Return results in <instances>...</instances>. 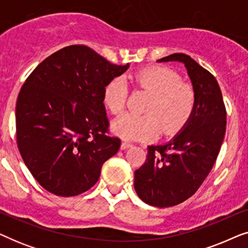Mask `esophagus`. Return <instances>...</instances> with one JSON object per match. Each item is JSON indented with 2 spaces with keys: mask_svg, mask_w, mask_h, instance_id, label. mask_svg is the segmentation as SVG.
Instances as JSON below:
<instances>
[{
  "mask_svg": "<svg viewBox=\"0 0 248 248\" xmlns=\"http://www.w3.org/2000/svg\"><path fill=\"white\" fill-rule=\"evenodd\" d=\"M131 143H128V142H126V141H123L122 142V144H121V149L122 150H125V149H127V148H130L131 147Z\"/></svg>",
  "mask_w": 248,
  "mask_h": 248,
  "instance_id": "1",
  "label": "esophagus"
}]
</instances>
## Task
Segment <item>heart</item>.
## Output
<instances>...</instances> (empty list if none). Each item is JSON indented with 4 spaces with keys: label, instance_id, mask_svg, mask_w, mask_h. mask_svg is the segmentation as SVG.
Masks as SVG:
<instances>
[{
    "label": "heart",
    "instance_id": "heart-1",
    "mask_svg": "<svg viewBox=\"0 0 248 248\" xmlns=\"http://www.w3.org/2000/svg\"><path fill=\"white\" fill-rule=\"evenodd\" d=\"M135 87L151 93L144 111L125 113L111 123V130L124 140H148L159 133L169 135L181 130L192 117L196 107V91L191 83L182 81L170 67L154 65L132 74ZM127 86L122 78H114L103 91V103L110 113L118 114L127 100Z\"/></svg>",
    "mask_w": 248,
    "mask_h": 248
}]
</instances>
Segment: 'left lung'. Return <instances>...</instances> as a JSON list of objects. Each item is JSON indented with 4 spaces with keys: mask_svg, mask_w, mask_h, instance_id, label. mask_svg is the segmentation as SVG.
I'll return each mask as SVG.
<instances>
[{
    "mask_svg": "<svg viewBox=\"0 0 248 248\" xmlns=\"http://www.w3.org/2000/svg\"><path fill=\"white\" fill-rule=\"evenodd\" d=\"M157 62H181L196 91V107L181 131L165 144L149 145L147 160L134 172L142 201L168 208L198 191L218 157L226 133V108L218 81L191 56L175 53Z\"/></svg>",
    "mask_w": 248,
    "mask_h": 248,
    "instance_id": "left-lung-1",
    "label": "left lung"
}]
</instances>
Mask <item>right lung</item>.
<instances>
[{
  "mask_svg": "<svg viewBox=\"0 0 248 248\" xmlns=\"http://www.w3.org/2000/svg\"><path fill=\"white\" fill-rule=\"evenodd\" d=\"M130 67L116 65L83 45L57 50L26 80L16 107V143L37 182L59 196L96 184L101 166L121 147L106 135L103 91Z\"/></svg>",
  "mask_w": 248,
  "mask_h": 248,
  "instance_id": "add662e5",
  "label": "right lung"
}]
</instances>
